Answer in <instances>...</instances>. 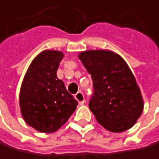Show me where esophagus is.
<instances>
[{
	"label": "esophagus",
	"instance_id": "1",
	"mask_svg": "<svg viewBox=\"0 0 159 159\" xmlns=\"http://www.w3.org/2000/svg\"><path fill=\"white\" fill-rule=\"evenodd\" d=\"M74 97L79 102V104H80V105H83V104L85 103V96H84L82 91H78V93L74 95Z\"/></svg>",
	"mask_w": 159,
	"mask_h": 159
}]
</instances>
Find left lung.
<instances>
[{"mask_svg":"<svg viewBox=\"0 0 159 159\" xmlns=\"http://www.w3.org/2000/svg\"><path fill=\"white\" fill-rule=\"evenodd\" d=\"M93 82L89 107L98 123L113 133L127 131L143 111L135 78L125 60L110 50H86L78 55Z\"/></svg>","mask_w":159,"mask_h":159,"instance_id":"obj_1","label":"left lung"}]
</instances>
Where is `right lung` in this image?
Masks as SVG:
<instances>
[{
    "mask_svg": "<svg viewBox=\"0 0 159 159\" xmlns=\"http://www.w3.org/2000/svg\"><path fill=\"white\" fill-rule=\"evenodd\" d=\"M63 57L58 50L42 51L28 66L22 83V115L27 125L41 133L59 130L78 105L56 74Z\"/></svg>",
    "mask_w": 159,
    "mask_h": 159,
    "instance_id": "add662e5",
    "label": "right lung"
}]
</instances>
